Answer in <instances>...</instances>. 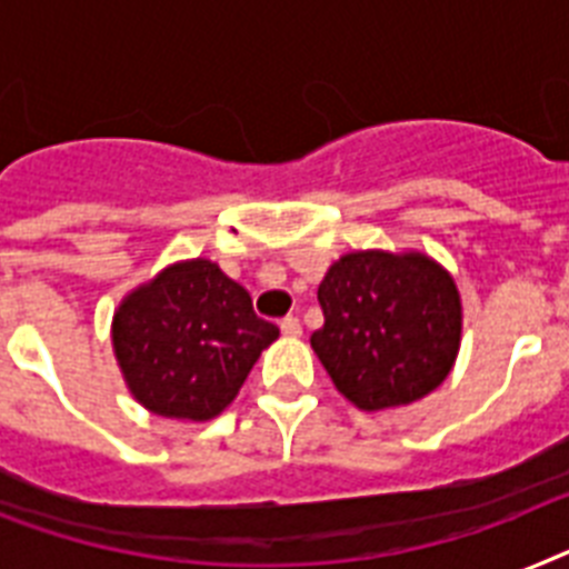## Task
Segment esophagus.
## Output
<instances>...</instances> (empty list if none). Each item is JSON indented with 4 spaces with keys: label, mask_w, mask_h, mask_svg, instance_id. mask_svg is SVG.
I'll return each instance as SVG.
<instances>
[{
    "label": "esophagus",
    "mask_w": 569,
    "mask_h": 569,
    "mask_svg": "<svg viewBox=\"0 0 569 569\" xmlns=\"http://www.w3.org/2000/svg\"><path fill=\"white\" fill-rule=\"evenodd\" d=\"M281 335H284V337H299V335H302V322H299V319H296V317H284V319H281Z\"/></svg>",
    "instance_id": "1"
}]
</instances>
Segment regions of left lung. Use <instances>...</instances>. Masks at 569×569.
I'll return each instance as SVG.
<instances>
[{
	"label": "left lung",
	"instance_id": "1",
	"mask_svg": "<svg viewBox=\"0 0 569 569\" xmlns=\"http://www.w3.org/2000/svg\"><path fill=\"white\" fill-rule=\"evenodd\" d=\"M317 299L326 326L311 335V349L358 410L419 401L457 363L462 296L427 252H346L328 267Z\"/></svg>",
	"mask_w": 569,
	"mask_h": 569
}]
</instances>
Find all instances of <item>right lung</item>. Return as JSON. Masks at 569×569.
<instances>
[{"label":"right lung","instance_id":"add662e5","mask_svg":"<svg viewBox=\"0 0 569 569\" xmlns=\"http://www.w3.org/2000/svg\"><path fill=\"white\" fill-rule=\"evenodd\" d=\"M279 337L247 288L209 258L173 261L112 313V351L136 401L153 416L209 421L227 410Z\"/></svg>","mask_w":569,"mask_h":569}]
</instances>
